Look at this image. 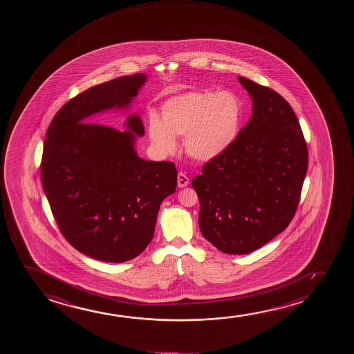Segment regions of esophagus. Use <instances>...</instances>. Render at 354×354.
I'll return each mask as SVG.
<instances>
[{"label":"esophagus","mask_w":354,"mask_h":354,"mask_svg":"<svg viewBox=\"0 0 354 354\" xmlns=\"http://www.w3.org/2000/svg\"><path fill=\"white\" fill-rule=\"evenodd\" d=\"M189 184V178H187L184 173H179V174H178V186H179L180 189H181V187H185V186H187Z\"/></svg>","instance_id":"34e87169"}]
</instances>
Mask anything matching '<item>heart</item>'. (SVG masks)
Segmentation results:
<instances>
[{"instance_id":"1","label":"heart","mask_w":354,"mask_h":354,"mask_svg":"<svg viewBox=\"0 0 354 354\" xmlns=\"http://www.w3.org/2000/svg\"><path fill=\"white\" fill-rule=\"evenodd\" d=\"M160 117L162 121L155 115L149 120V136L158 150L173 152L175 136H185L187 155L208 162L223 155L236 140L243 105L231 91H192L165 102Z\"/></svg>"}]
</instances>
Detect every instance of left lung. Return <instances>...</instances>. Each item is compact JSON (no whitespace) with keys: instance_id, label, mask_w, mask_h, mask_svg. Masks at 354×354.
<instances>
[{"instance_id":"1","label":"left lung","mask_w":354,"mask_h":354,"mask_svg":"<svg viewBox=\"0 0 354 354\" xmlns=\"http://www.w3.org/2000/svg\"><path fill=\"white\" fill-rule=\"evenodd\" d=\"M252 118L232 145L192 179L203 237L226 254L254 252L290 223L300 202L308 152L295 112L271 88L239 76Z\"/></svg>"}]
</instances>
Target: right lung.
<instances>
[{
	"label": "right lung",
	"instance_id": "1",
	"mask_svg": "<svg viewBox=\"0 0 354 354\" xmlns=\"http://www.w3.org/2000/svg\"><path fill=\"white\" fill-rule=\"evenodd\" d=\"M145 82L146 75L136 73L78 94L57 112L44 140L41 181L59 230L99 261L140 255L153 237L162 201L176 189L173 162L136 153L140 117L129 115L124 131L93 123L99 112L129 107Z\"/></svg>",
	"mask_w": 354,
	"mask_h": 354
}]
</instances>
